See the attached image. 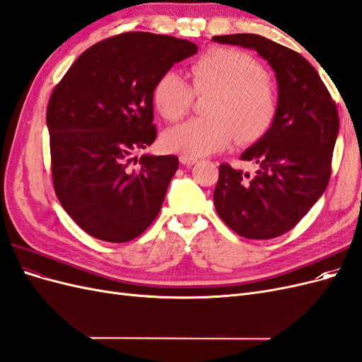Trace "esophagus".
<instances>
[{
  "label": "esophagus",
  "instance_id": "esophagus-1",
  "mask_svg": "<svg viewBox=\"0 0 362 362\" xmlns=\"http://www.w3.org/2000/svg\"><path fill=\"white\" fill-rule=\"evenodd\" d=\"M180 161L184 166H193V164L198 161V158H193V157H187V156H180Z\"/></svg>",
  "mask_w": 362,
  "mask_h": 362
}]
</instances>
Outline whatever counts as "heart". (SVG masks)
I'll return each mask as SVG.
<instances>
[{"label": "heart", "instance_id": "1", "mask_svg": "<svg viewBox=\"0 0 362 362\" xmlns=\"http://www.w3.org/2000/svg\"><path fill=\"white\" fill-rule=\"evenodd\" d=\"M192 87L177 72L157 80L152 101L169 122L180 120L190 108L194 93H213L208 117L190 119L166 131L163 146L187 157L222 151L234 140L249 144L270 128L276 115V95L261 64L249 54L231 48H213L189 68Z\"/></svg>", "mask_w": 362, "mask_h": 362}]
</instances>
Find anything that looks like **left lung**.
I'll return each instance as SVG.
<instances>
[{
  "instance_id": "1",
  "label": "left lung",
  "mask_w": 362,
  "mask_h": 362,
  "mask_svg": "<svg viewBox=\"0 0 362 362\" xmlns=\"http://www.w3.org/2000/svg\"><path fill=\"white\" fill-rule=\"evenodd\" d=\"M214 42L254 49L275 72L276 115L242 160L249 173L221 164L216 211L238 235L269 240L288 233L325 193L338 136V112L311 63L258 35L214 36Z\"/></svg>"
}]
</instances>
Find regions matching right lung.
Returning <instances> with one entry per match:
<instances>
[{"instance_id": "right-lung-1", "label": "right lung", "mask_w": 362, "mask_h": 362, "mask_svg": "<svg viewBox=\"0 0 362 362\" xmlns=\"http://www.w3.org/2000/svg\"><path fill=\"white\" fill-rule=\"evenodd\" d=\"M193 42L124 33L95 43L52 90L47 110L52 182L72 221L110 243L139 237L154 222L178 157L134 152L154 144L152 90Z\"/></svg>"}]
</instances>
